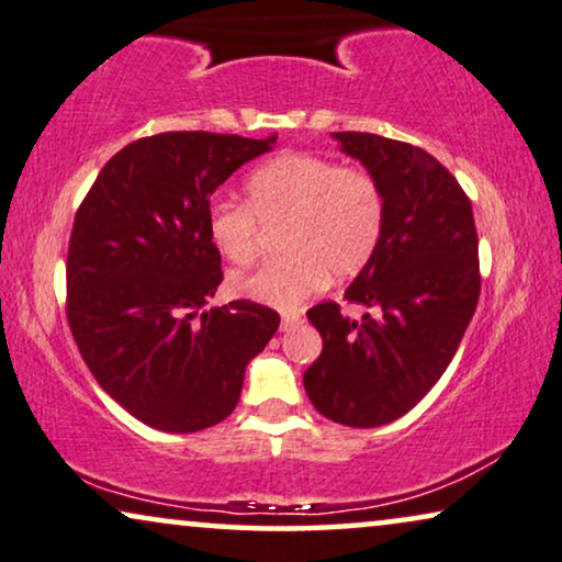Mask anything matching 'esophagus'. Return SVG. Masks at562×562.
Returning a JSON list of instances; mask_svg holds the SVG:
<instances>
[{"label": "esophagus", "mask_w": 562, "mask_h": 562, "mask_svg": "<svg viewBox=\"0 0 562 562\" xmlns=\"http://www.w3.org/2000/svg\"><path fill=\"white\" fill-rule=\"evenodd\" d=\"M301 321H303L301 313L285 311V313H282V324H280V328H282V331H290V328H295L297 324H301Z\"/></svg>", "instance_id": "34e87169"}]
</instances>
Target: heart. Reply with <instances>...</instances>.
Returning <instances> with one entry per match:
<instances>
[{
  "label": "heart",
  "mask_w": 562,
  "mask_h": 562,
  "mask_svg": "<svg viewBox=\"0 0 562 562\" xmlns=\"http://www.w3.org/2000/svg\"><path fill=\"white\" fill-rule=\"evenodd\" d=\"M387 203L380 179L364 167H339L308 151H288L246 179V205L207 207V236L231 265H251L259 226H277V257L257 272L231 277V293L272 308H295L331 280L370 265L385 234Z\"/></svg>",
  "instance_id": "b5f03b06"
}]
</instances>
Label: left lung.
Here are the masks:
<instances>
[{"label": "left lung", "mask_w": 562, "mask_h": 562, "mask_svg": "<svg viewBox=\"0 0 562 562\" xmlns=\"http://www.w3.org/2000/svg\"><path fill=\"white\" fill-rule=\"evenodd\" d=\"M385 190L380 249L347 288L349 318L328 301L308 311L324 349L305 370L318 414L344 426H383L408 414L442 378L481 295L473 205L424 148L375 133H334Z\"/></svg>", "instance_id": "left-lung-1"}]
</instances>
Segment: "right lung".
Listing matches in <instances>:
<instances>
[{"mask_svg":"<svg viewBox=\"0 0 562 562\" xmlns=\"http://www.w3.org/2000/svg\"><path fill=\"white\" fill-rule=\"evenodd\" d=\"M277 136L175 131L112 156L79 205L66 259V318L102 391L138 422L190 434L236 408L244 372L280 316L234 301L207 236L211 194Z\"/></svg>","mask_w":562,"mask_h":562,"instance_id":"1","label":"right lung"}]
</instances>
